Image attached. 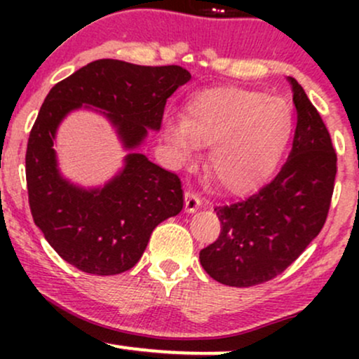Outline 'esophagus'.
<instances>
[{"instance_id":"esophagus-1","label":"esophagus","mask_w":359,"mask_h":359,"mask_svg":"<svg viewBox=\"0 0 359 359\" xmlns=\"http://www.w3.org/2000/svg\"><path fill=\"white\" fill-rule=\"evenodd\" d=\"M199 208H201L199 196H197V194L191 192V191L185 192V211H187V212H196Z\"/></svg>"}]
</instances>
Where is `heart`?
<instances>
[{"instance_id": "1", "label": "heart", "mask_w": 359, "mask_h": 359, "mask_svg": "<svg viewBox=\"0 0 359 359\" xmlns=\"http://www.w3.org/2000/svg\"><path fill=\"white\" fill-rule=\"evenodd\" d=\"M294 125V111L283 97L224 86L194 94L182 118L168 116L163 131L182 160H192L197 147H211L214 179L231 192H250L277 172Z\"/></svg>"}]
</instances>
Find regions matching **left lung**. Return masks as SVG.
Returning <instances> with one entry per match:
<instances>
[{"instance_id": "1", "label": "left lung", "mask_w": 359, "mask_h": 359, "mask_svg": "<svg viewBox=\"0 0 359 359\" xmlns=\"http://www.w3.org/2000/svg\"><path fill=\"white\" fill-rule=\"evenodd\" d=\"M297 109L294 143L277 177L248 199L214 208L219 238L201 250L209 277L229 287L269 282L290 266L323 229L337 156L331 135L306 90L288 77Z\"/></svg>"}]
</instances>
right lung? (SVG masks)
I'll use <instances>...</instances> for the list:
<instances>
[{
	"instance_id": "right-lung-1",
	"label": "right lung",
	"mask_w": 359,
	"mask_h": 359,
	"mask_svg": "<svg viewBox=\"0 0 359 359\" xmlns=\"http://www.w3.org/2000/svg\"><path fill=\"white\" fill-rule=\"evenodd\" d=\"M191 79L180 65H135L101 59L57 82L45 97L27 145L28 203L35 224L62 259L93 275L133 269L150 234L184 208L180 179L137 148L162 126L167 100ZM101 109L132 154L104 188L82 189L60 175L56 128L74 109Z\"/></svg>"
}]
</instances>
